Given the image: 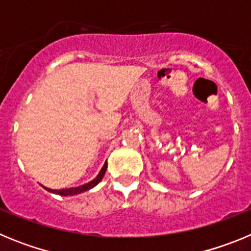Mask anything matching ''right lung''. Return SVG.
<instances>
[{
    "label": "right lung",
    "mask_w": 251,
    "mask_h": 251,
    "mask_svg": "<svg viewBox=\"0 0 251 251\" xmlns=\"http://www.w3.org/2000/svg\"><path fill=\"white\" fill-rule=\"evenodd\" d=\"M106 162L104 163L103 168L100 170V172L98 174V176L95 177L93 181H90V182L85 183V185H81V186H77V187H70V188H63V190H51V188H48L45 187V186H43L45 190H48L49 192H52V194H56V195H61V196H74V195H77V194H81V192H85L88 191V190H90V188H93L94 186L98 185L99 182L101 181V178L104 177V174H105L106 171Z\"/></svg>",
    "instance_id": "add662e5"
}]
</instances>
